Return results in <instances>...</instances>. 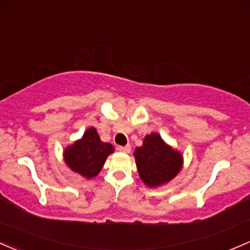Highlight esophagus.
<instances>
[{
	"label": "esophagus",
	"instance_id": "34e87169",
	"mask_svg": "<svg viewBox=\"0 0 250 250\" xmlns=\"http://www.w3.org/2000/svg\"><path fill=\"white\" fill-rule=\"evenodd\" d=\"M117 149L120 152H123V153H129L130 149H132V147L130 145H127V146H118Z\"/></svg>",
	"mask_w": 250,
	"mask_h": 250
}]
</instances>
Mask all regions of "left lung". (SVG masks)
<instances>
[{"instance_id":"obj_1","label":"left lung","mask_w":250,"mask_h":250,"mask_svg":"<svg viewBox=\"0 0 250 250\" xmlns=\"http://www.w3.org/2000/svg\"><path fill=\"white\" fill-rule=\"evenodd\" d=\"M134 157L141 181L151 188L167 183L182 169L180 152L167 145L157 133L145 136L143 146L134 151Z\"/></svg>"}]
</instances>
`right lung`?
Listing matches in <instances>:
<instances>
[{"label": "right lung", "instance_id": "add662e5", "mask_svg": "<svg viewBox=\"0 0 250 250\" xmlns=\"http://www.w3.org/2000/svg\"><path fill=\"white\" fill-rule=\"evenodd\" d=\"M114 152L111 144L103 143L96 128L91 127L83 133L80 140L64 149V162L74 172L83 177L92 178L103 167L107 156Z\"/></svg>", "mask_w": 250, "mask_h": 250}]
</instances>
